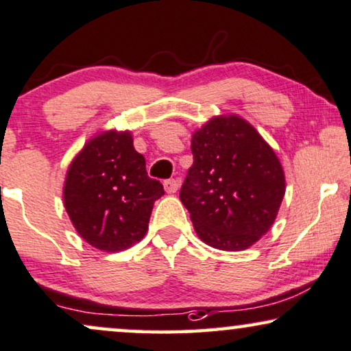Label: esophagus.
Instances as JSON below:
<instances>
[{
	"mask_svg": "<svg viewBox=\"0 0 351 351\" xmlns=\"http://www.w3.org/2000/svg\"><path fill=\"white\" fill-rule=\"evenodd\" d=\"M163 188H165L168 194H175L180 188V181L178 180H167L165 183H163Z\"/></svg>",
	"mask_w": 351,
	"mask_h": 351,
	"instance_id": "34e87169",
	"label": "esophagus"
}]
</instances>
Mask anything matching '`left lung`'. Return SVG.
Returning <instances> with one entry per match:
<instances>
[{
    "label": "left lung",
    "mask_w": 351,
    "mask_h": 351,
    "mask_svg": "<svg viewBox=\"0 0 351 351\" xmlns=\"http://www.w3.org/2000/svg\"><path fill=\"white\" fill-rule=\"evenodd\" d=\"M194 163L180 199L199 239L241 252L273 226L286 194V176L273 147L242 117L217 115L191 139Z\"/></svg>",
    "instance_id": "left-lung-1"
}]
</instances>
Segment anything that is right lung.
Instances as JSON below:
<instances>
[{
	"mask_svg": "<svg viewBox=\"0 0 351 351\" xmlns=\"http://www.w3.org/2000/svg\"><path fill=\"white\" fill-rule=\"evenodd\" d=\"M163 194V186L147 176L132 133L106 130L70 162L62 197L83 241L97 250L120 252L146 236L154 202Z\"/></svg>",
	"mask_w": 351,
	"mask_h": 351,
	"instance_id": "add662e5",
	"label": "right lung"
}]
</instances>
